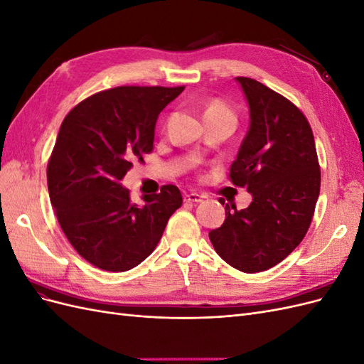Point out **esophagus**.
I'll list each match as a JSON object with an SVG mask.
<instances>
[{"instance_id": "esophagus-1", "label": "esophagus", "mask_w": 364, "mask_h": 364, "mask_svg": "<svg viewBox=\"0 0 364 364\" xmlns=\"http://www.w3.org/2000/svg\"><path fill=\"white\" fill-rule=\"evenodd\" d=\"M205 199V196L199 194V193H185L183 194V200L190 202V203H199Z\"/></svg>"}]
</instances>
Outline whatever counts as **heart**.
<instances>
[{
  "mask_svg": "<svg viewBox=\"0 0 364 364\" xmlns=\"http://www.w3.org/2000/svg\"><path fill=\"white\" fill-rule=\"evenodd\" d=\"M211 115H228V117L235 118L232 109H230L222 100H213V102L208 103V106L205 107L203 117H211Z\"/></svg>",
  "mask_w": 364,
  "mask_h": 364,
  "instance_id": "1",
  "label": "heart"
}]
</instances>
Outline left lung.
<instances>
[{"label": "left lung", "instance_id": "obj_1", "mask_svg": "<svg viewBox=\"0 0 364 364\" xmlns=\"http://www.w3.org/2000/svg\"><path fill=\"white\" fill-rule=\"evenodd\" d=\"M235 80L249 105L250 126L229 178L247 186L252 203L240 211L230 206L234 212L226 205L225 222L209 240L229 266L257 273L287 258L305 237L321 191V167L299 107L249 77Z\"/></svg>", "mask_w": 364, "mask_h": 364}]
</instances>
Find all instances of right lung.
Here are the masks:
<instances>
[{
    "instance_id": "1",
    "label": "right lung",
    "mask_w": 364,
    "mask_h": 364,
    "mask_svg": "<svg viewBox=\"0 0 364 364\" xmlns=\"http://www.w3.org/2000/svg\"><path fill=\"white\" fill-rule=\"evenodd\" d=\"M182 91L118 86L87 97L63 119L47 167L50 200L71 246L98 269L136 267L182 205L174 185L138 205L119 183L153 150L158 115Z\"/></svg>"
}]
</instances>
